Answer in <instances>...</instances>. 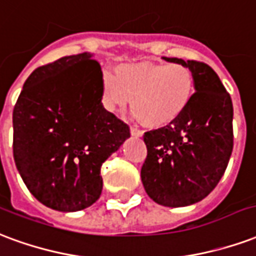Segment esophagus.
<instances>
[{"instance_id": "obj_1", "label": "esophagus", "mask_w": 256, "mask_h": 256, "mask_svg": "<svg viewBox=\"0 0 256 256\" xmlns=\"http://www.w3.org/2000/svg\"><path fill=\"white\" fill-rule=\"evenodd\" d=\"M130 135L136 136V138H140V136H143V130H140L139 128H136V126H132V128H130Z\"/></svg>"}]
</instances>
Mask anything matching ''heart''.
<instances>
[{
  "label": "heart",
  "instance_id": "1",
  "mask_svg": "<svg viewBox=\"0 0 256 256\" xmlns=\"http://www.w3.org/2000/svg\"><path fill=\"white\" fill-rule=\"evenodd\" d=\"M194 94L195 76L184 64H120L114 76L104 72L100 80V104L108 112H121L130 102L134 116L151 128L177 120Z\"/></svg>",
  "mask_w": 256,
  "mask_h": 256
}]
</instances>
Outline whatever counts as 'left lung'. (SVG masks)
<instances>
[{
    "label": "left lung",
    "mask_w": 256,
    "mask_h": 256,
    "mask_svg": "<svg viewBox=\"0 0 256 256\" xmlns=\"http://www.w3.org/2000/svg\"><path fill=\"white\" fill-rule=\"evenodd\" d=\"M195 76V94L169 126L148 130L140 170L147 195L158 204L184 207L200 202L225 173L233 150V105L218 74L204 62L168 58Z\"/></svg>",
    "instance_id": "8db88e82"
}]
</instances>
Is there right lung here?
Segmentation results:
<instances>
[{"label":"right lung","mask_w":256,"mask_h":256,"mask_svg":"<svg viewBox=\"0 0 256 256\" xmlns=\"http://www.w3.org/2000/svg\"><path fill=\"white\" fill-rule=\"evenodd\" d=\"M100 65L66 56L30 74L13 109V158L44 206L79 212L102 192L100 166L130 136L100 104Z\"/></svg>","instance_id":"right-lung-1"}]
</instances>
